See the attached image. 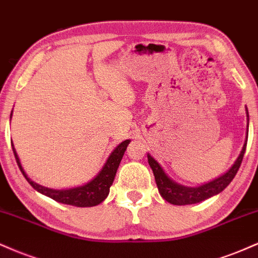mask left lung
<instances>
[{
	"label": "left lung",
	"mask_w": 258,
	"mask_h": 258,
	"mask_svg": "<svg viewBox=\"0 0 258 258\" xmlns=\"http://www.w3.org/2000/svg\"><path fill=\"white\" fill-rule=\"evenodd\" d=\"M246 119H247L246 138H245V142H244L243 148H241V152L238 156V158L234 162V164H233L231 168H229V170H227L223 175L216 177L215 180L210 181V182L203 183L201 186L188 187V186H183V184L175 182L172 178L168 176V174H166L164 169L162 168V165H160L150 153H147L148 164H150L151 169H152L154 178H156L157 187H158V190H159V195L163 197V199H165L166 202H169L170 204H174V205H189V204H197V203H201L203 201H205V199L211 198V197L219 195V193L222 192V190L225 189L229 183H231V181L234 178L235 175H237L239 166H240L241 160H243L245 150H246L247 130H249V112H247V108H246Z\"/></svg>",
	"instance_id": "obj_1"
}]
</instances>
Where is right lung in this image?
Wrapping results in <instances>:
<instances>
[{"label":"right lung","instance_id":"add662e5","mask_svg":"<svg viewBox=\"0 0 258 258\" xmlns=\"http://www.w3.org/2000/svg\"><path fill=\"white\" fill-rule=\"evenodd\" d=\"M12 113H13V111L11 112V119ZM129 142L130 140L120 142V144L112 151L104 166H102L101 170H100L98 172V175L94 178H92L89 182L82 184V186L65 189L48 188V187L41 186V184L33 182L31 178L27 176L25 170L23 169V165H21L20 159L19 157H18V153L17 151H15L13 144H12V148H13L14 157L15 159H17L18 166H19L20 171L23 172L24 177L26 178L27 182L31 184L37 192L49 197V198L54 199V201L62 203V204L72 205V207L78 208H90L100 204V203H102L106 198H107L108 193H110V187L112 186V183H113L117 169L118 166H119V163L123 158L124 152H125Z\"/></svg>","mask_w":258,"mask_h":258}]
</instances>
